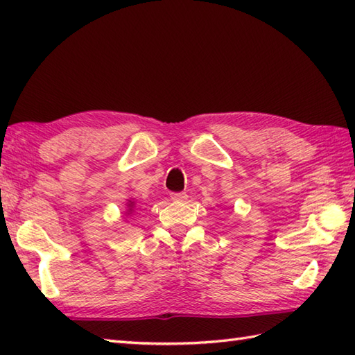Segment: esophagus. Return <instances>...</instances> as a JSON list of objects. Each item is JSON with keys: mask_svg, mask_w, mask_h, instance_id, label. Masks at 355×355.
Returning <instances> with one entry per match:
<instances>
[{"mask_svg": "<svg viewBox=\"0 0 355 355\" xmlns=\"http://www.w3.org/2000/svg\"><path fill=\"white\" fill-rule=\"evenodd\" d=\"M171 198L174 201H186L187 200V193H184V192H174V193H171Z\"/></svg>", "mask_w": 355, "mask_h": 355, "instance_id": "34e87169", "label": "esophagus"}]
</instances>
